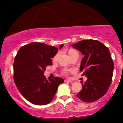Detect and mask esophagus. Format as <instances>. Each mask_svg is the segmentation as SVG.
<instances>
[{
	"label": "esophagus",
	"instance_id": "esophagus-1",
	"mask_svg": "<svg viewBox=\"0 0 123 123\" xmlns=\"http://www.w3.org/2000/svg\"><path fill=\"white\" fill-rule=\"evenodd\" d=\"M65 82L66 83H71L72 81H71V80H65Z\"/></svg>",
	"mask_w": 123,
	"mask_h": 123
}]
</instances>
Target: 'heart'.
<instances>
[{
    "label": "heart",
    "instance_id": "heart-1",
    "mask_svg": "<svg viewBox=\"0 0 123 123\" xmlns=\"http://www.w3.org/2000/svg\"><path fill=\"white\" fill-rule=\"evenodd\" d=\"M77 53V52L75 51V50L72 49H70V51H69V52H68L69 55H72V54H74V53ZM57 55H56V56L54 57V58H53V60H56L57 58ZM71 71H72V70H71V69H64V70L62 71V73L63 75L67 76V75H68L69 72H70Z\"/></svg>",
    "mask_w": 123,
    "mask_h": 123
}]
</instances>
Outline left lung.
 Returning a JSON list of instances; mask_svg holds the SVG:
<instances>
[{
  "mask_svg": "<svg viewBox=\"0 0 123 123\" xmlns=\"http://www.w3.org/2000/svg\"><path fill=\"white\" fill-rule=\"evenodd\" d=\"M84 57L80 70L87 80L82 84L77 97L83 101H96L106 94L112 81L114 63L109 49L98 41L87 39L72 44Z\"/></svg>",
  "mask_w": 123,
  "mask_h": 123,
  "instance_id": "8db88e82",
  "label": "left lung"
}]
</instances>
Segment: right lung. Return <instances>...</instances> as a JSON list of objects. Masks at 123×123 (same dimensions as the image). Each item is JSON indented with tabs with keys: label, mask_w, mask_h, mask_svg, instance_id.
<instances>
[{
	"label": "right lung",
	"mask_w": 123,
	"mask_h": 123,
	"mask_svg": "<svg viewBox=\"0 0 123 123\" xmlns=\"http://www.w3.org/2000/svg\"><path fill=\"white\" fill-rule=\"evenodd\" d=\"M63 44L60 45L61 49ZM58 48L43 43L32 42L18 50L13 63L14 80L25 99L37 105H44L53 99L58 86L64 82L60 77L47 80L44 75Z\"/></svg>",
	"instance_id": "add662e5"
}]
</instances>
